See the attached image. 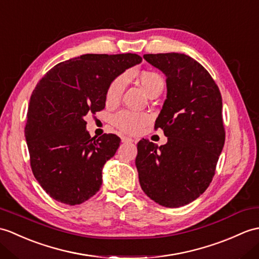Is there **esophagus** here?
<instances>
[{
    "label": "esophagus",
    "instance_id": "obj_1",
    "mask_svg": "<svg viewBox=\"0 0 259 259\" xmlns=\"http://www.w3.org/2000/svg\"><path fill=\"white\" fill-rule=\"evenodd\" d=\"M121 141H122L123 143H131V142H134L135 140L131 139V138H129V137H122V138H121Z\"/></svg>",
    "mask_w": 259,
    "mask_h": 259
}]
</instances>
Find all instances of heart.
I'll list each match as a JSON object with an SVG mask.
<instances>
[{
  "instance_id": "1",
  "label": "heart",
  "mask_w": 259,
  "mask_h": 259,
  "mask_svg": "<svg viewBox=\"0 0 259 259\" xmlns=\"http://www.w3.org/2000/svg\"><path fill=\"white\" fill-rule=\"evenodd\" d=\"M140 83L144 92L149 96L153 90L157 88H163L164 80L159 74L153 71H144L140 75ZM125 83H127V75H120L113 80L109 88L107 90V102L108 104H116L121 97L124 90ZM149 121V116L146 113L134 112L128 110H122L116 113L112 118V123L115 124L119 130L125 134L136 135L139 134L144 127V124Z\"/></svg>"
}]
</instances>
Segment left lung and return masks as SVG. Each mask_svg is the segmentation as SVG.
Masks as SVG:
<instances>
[{"instance_id":"obj_1","label":"left lung","mask_w":259,"mask_h":259,"mask_svg":"<svg viewBox=\"0 0 259 259\" xmlns=\"http://www.w3.org/2000/svg\"><path fill=\"white\" fill-rule=\"evenodd\" d=\"M166 77V99L155 120L167 142H138L139 182L165 207L193 202L208 188L225 142L222 96L208 71L180 53L144 54Z\"/></svg>"}]
</instances>
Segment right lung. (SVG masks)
<instances>
[{"mask_svg": "<svg viewBox=\"0 0 259 259\" xmlns=\"http://www.w3.org/2000/svg\"><path fill=\"white\" fill-rule=\"evenodd\" d=\"M141 62L131 53L85 54L54 66L36 85L25 138L34 177L54 200L77 205L99 191L120 138H92L85 116L104 109L110 83Z\"/></svg>", "mask_w": 259, "mask_h": 259, "instance_id": "obj_1", "label": "right lung"}]
</instances>
